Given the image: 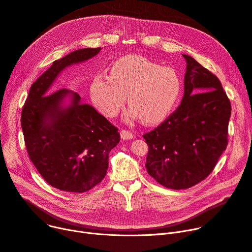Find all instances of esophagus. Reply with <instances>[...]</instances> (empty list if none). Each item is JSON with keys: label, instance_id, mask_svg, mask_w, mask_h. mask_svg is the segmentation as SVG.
Here are the masks:
<instances>
[{"label": "esophagus", "instance_id": "1", "mask_svg": "<svg viewBox=\"0 0 252 252\" xmlns=\"http://www.w3.org/2000/svg\"><path fill=\"white\" fill-rule=\"evenodd\" d=\"M121 137L123 140H131L134 138V134L131 133V131H128V130H122L121 131Z\"/></svg>", "mask_w": 252, "mask_h": 252}]
</instances>
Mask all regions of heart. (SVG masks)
Masks as SVG:
<instances>
[{
  "instance_id": "1",
  "label": "heart",
  "mask_w": 252,
  "mask_h": 252,
  "mask_svg": "<svg viewBox=\"0 0 252 252\" xmlns=\"http://www.w3.org/2000/svg\"><path fill=\"white\" fill-rule=\"evenodd\" d=\"M182 92L178 72L141 56L117 60L110 75L99 73L91 83V98L107 117L117 115L126 103L130 107L127 121L140 117L145 124H157L174 110Z\"/></svg>"
}]
</instances>
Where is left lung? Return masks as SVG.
Segmentation results:
<instances>
[{
  "mask_svg": "<svg viewBox=\"0 0 252 252\" xmlns=\"http://www.w3.org/2000/svg\"><path fill=\"white\" fill-rule=\"evenodd\" d=\"M186 60L184 96L178 109L143 137L148 174L168 189L203 181L228 145L231 103L220 79L193 57Z\"/></svg>",
  "mask_w": 252,
  "mask_h": 252,
  "instance_id": "obj_1",
  "label": "left lung"
}]
</instances>
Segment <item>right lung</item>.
<instances>
[{
  "label": "right lung",
  "instance_id": "right-lung-1",
  "mask_svg": "<svg viewBox=\"0 0 252 252\" xmlns=\"http://www.w3.org/2000/svg\"><path fill=\"white\" fill-rule=\"evenodd\" d=\"M101 48L79 49L53 62L32 85L22 108L21 127L30 158L52 187L71 193L94 188L106 176L118 129L68 89L51 93L60 73L85 62Z\"/></svg>",
  "mask_w": 252,
  "mask_h": 252
}]
</instances>
